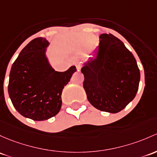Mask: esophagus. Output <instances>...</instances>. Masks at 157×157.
<instances>
[{
    "label": "esophagus",
    "instance_id": "34e87169",
    "mask_svg": "<svg viewBox=\"0 0 157 157\" xmlns=\"http://www.w3.org/2000/svg\"><path fill=\"white\" fill-rule=\"evenodd\" d=\"M76 67H77V70L79 71H80V69L82 68V65H81V64H80V63L77 64V65H76Z\"/></svg>",
    "mask_w": 157,
    "mask_h": 157
}]
</instances>
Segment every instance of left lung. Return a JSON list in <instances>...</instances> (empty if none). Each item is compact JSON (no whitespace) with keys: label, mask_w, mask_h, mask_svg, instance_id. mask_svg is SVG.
I'll return each instance as SVG.
<instances>
[{"label":"left lung","mask_w":157,"mask_h":157,"mask_svg":"<svg viewBox=\"0 0 157 157\" xmlns=\"http://www.w3.org/2000/svg\"><path fill=\"white\" fill-rule=\"evenodd\" d=\"M96 57L81 68L87 99L101 111L116 113L136 95L140 71L134 56L111 34H102Z\"/></svg>","instance_id":"left-lung-1"}]
</instances>
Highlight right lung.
<instances>
[{
	"mask_svg": "<svg viewBox=\"0 0 157 157\" xmlns=\"http://www.w3.org/2000/svg\"><path fill=\"white\" fill-rule=\"evenodd\" d=\"M49 42L37 37L22 49L10 73L8 93L16 110L36 121L56 116L62 107V92L77 71L71 66L56 71L46 56Z\"/></svg>",
	"mask_w": 157,
	"mask_h": 157,
	"instance_id": "add662e5",
	"label": "right lung"
}]
</instances>
